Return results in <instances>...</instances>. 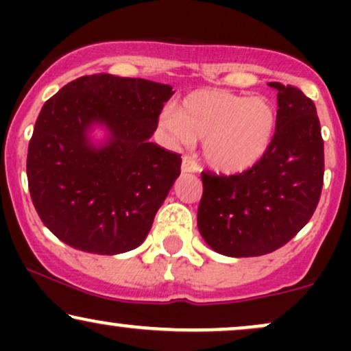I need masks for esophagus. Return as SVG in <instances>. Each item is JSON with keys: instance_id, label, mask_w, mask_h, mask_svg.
<instances>
[{"instance_id": "esophagus-1", "label": "esophagus", "mask_w": 351, "mask_h": 351, "mask_svg": "<svg viewBox=\"0 0 351 351\" xmlns=\"http://www.w3.org/2000/svg\"><path fill=\"white\" fill-rule=\"evenodd\" d=\"M181 171L183 173H195L198 171V163L191 158V156H184L183 163H181Z\"/></svg>"}]
</instances>
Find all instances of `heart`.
<instances>
[{
  "label": "heart",
  "mask_w": 351,
  "mask_h": 351,
  "mask_svg": "<svg viewBox=\"0 0 351 351\" xmlns=\"http://www.w3.org/2000/svg\"><path fill=\"white\" fill-rule=\"evenodd\" d=\"M158 125L178 143L203 140L204 162L232 175L249 170L265 155L276 132V110L263 97L198 88L189 92L178 110L165 108Z\"/></svg>",
  "instance_id": "1"
}]
</instances>
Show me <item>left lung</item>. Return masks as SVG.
<instances>
[{
	"label": "left lung",
	"mask_w": 351,
	"mask_h": 351,
	"mask_svg": "<svg viewBox=\"0 0 351 351\" xmlns=\"http://www.w3.org/2000/svg\"><path fill=\"white\" fill-rule=\"evenodd\" d=\"M277 90L276 134L252 168L237 175L201 173L198 229L229 257L264 256L308 223L324 186V140L315 104L300 88Z\"/></svg>",
	"instance_id": "left-lung-1"
}]
</instances>
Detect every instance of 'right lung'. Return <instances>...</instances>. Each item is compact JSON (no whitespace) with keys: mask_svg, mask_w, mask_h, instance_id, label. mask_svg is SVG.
Instances as JSON below:
<instances>
[{"mask_svg":"<svg viewBox=\"0 0 351 351\" xmlns=\"http://www.w3.org/2000/svg\"><path fill=\"white\" fill-rule=\"evenodd\" d=\"M167 84L112 74L84 75L44 104L27 148V184L46 228L84 252L138 247L181 173V155L150 142ZM92 124L106 144L88 138Z\"/></svg>","mask_w":351,"mask_h":351,"instance_id":"add662e5","label":"right lung"}]
</instances>
